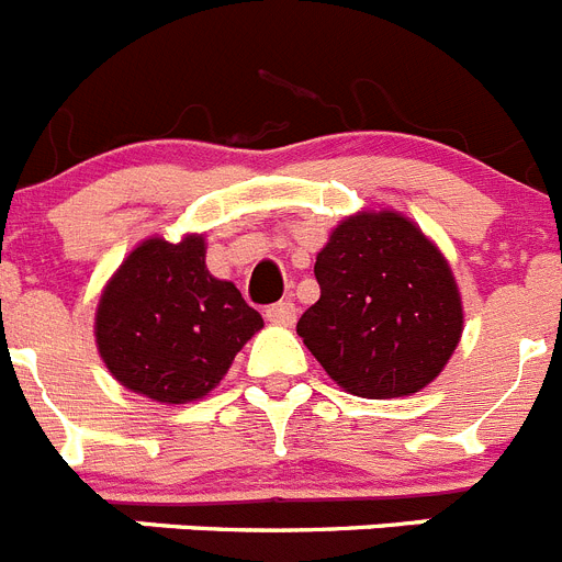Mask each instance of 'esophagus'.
I'll return each mask as SVG.
<instances>
[{"instance_id": "esophagus-1", "label": "esophagus", "mask_w": 562, "mask_h": 562, "mask_svg": "<svg viewBox=\"0 0 562 562\" xmlns=\"http://www.w3.org/2000/svg\"><path fill=\"white\" fill-rule=\"evenodd\" d=\"M267 321H270V324H278V326H292L295 324V304H292V301H278V304H272V306H267Z\"/></svg>"}]
</instances>
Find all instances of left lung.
Masks as SVG:
<instances>
[{
	"label": "left lung",
	"instance_id": "8db88e82",
	"mask_svg": "<svg viewBox=\"0 0 562 562\" xmlns=\"http://www.w3.org/2000/svg\"><path fill=\"white\" fill-rule=\"evenodd\" d=\"M317 304L297 335L326 374L357 396L391 400L439 376L461 337L448 261L400 213H360L317 252Z\"/></svg>",
	"mask_w": 562,
	"mask_h": 562
}]
</instances>
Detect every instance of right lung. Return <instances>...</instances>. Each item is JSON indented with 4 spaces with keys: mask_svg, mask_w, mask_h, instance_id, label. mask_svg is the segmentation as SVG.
I'll list each match as a JSON object with an SVG mask.
<instances>
[{
    "mask_svg": "<svg viewBox=\"0 0 562 562\" xmlns=\"http://www.w3.org/2000/svg\"><path fill=\"white\" fill-rule=\"evenodd\" d=\"M261 326L241 292L207 272L202 236L143 241L114 272L95 315L98 349L114 380L168 405L216 389Z\"/></svg>",
    "mask_w": 562,
    "mask_h": 562,
    "instance_id": "obj_1",
    "label": "right lung"
}]
</instances>
